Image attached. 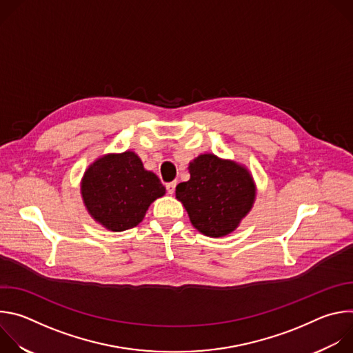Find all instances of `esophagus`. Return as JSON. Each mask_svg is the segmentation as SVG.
<instances>
[{"instance_id":"obj_1","label":"esophagus","mask_w":353,"mask_h":353,"mask_svg":"<svg viewBox=\"0 0 353 353\" xmlns=\"http://www.w3.org/2000/svg\"><path fill=\"white\" fill-rule=\"evenodd\" d=\"M176 185H177V183H176V181L168 183V184H166V190H168V192H169V194H173V192H174V190H176Z\"/></svg>"}]
</instances>
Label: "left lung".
<instances>
[{
	"label": "left lung",
	"mask_w": 353,
	"mask_h": 353,
	"mask_svg": "<svg viewBox=\"0 0 353 353\" xmlns=\"http://www.w3.org/2000/svg\"><path fill=\"white\" fill-rule=\"evenodd\" d=\"M190 180L176 187L192 226L205 236L232 233L250 212L256 199V184L250 172L212 154L190 162Z\"/></svg>",
	"instance_id": "1"
}]
</instances>
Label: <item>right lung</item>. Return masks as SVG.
Masks as SVG:
<instances>
[{
    "instance_id": "obj_1",
    "label": "right lung",
    "mask_w": 353,
    "mask_h": 353,
    "mask_svg": "<svg viewBox=\"0 0 353 353\" xmlns=\"http://www.w3.org/2000/svg\"><path fill=\"white\" fill-rule=\"evenodd\" d=\"M165 192L158 176L145 170L132 150L100 157L86 169L81 183L88 212L112 232L137 226L149 205Z\"/></svg>"
}]
</instances>
